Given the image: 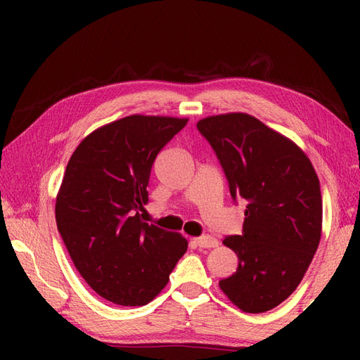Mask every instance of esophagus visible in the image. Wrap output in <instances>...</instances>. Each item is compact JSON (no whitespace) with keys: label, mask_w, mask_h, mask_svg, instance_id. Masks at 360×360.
Here are the masks:
<instances>
[{"label":"esophagus","mask_w":360,"mask_h":360,"mask_svg":"<svg viewBox=\"0 0 360 360\" xmlns=\"http://www.w3.org/2000/svg\"><path fill=\"white\" fill-rule=\"evenodd\" d=\"M193 243L198 248H204V249H210V248L218 246V240L213 238V236H210V235H204V236H200V238H195Z\"/></svg>","instance_id":"obj_1"}]
</instances>
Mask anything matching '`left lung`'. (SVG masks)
Returning a JSON list of instances; mask_svg holds the SVG:
<instances>
[{
    "mask_svg": "<svg viewBox=\"0 0 360 360\" xmlns=\"http://www.w3.org/2000/svg\"><path fill=\"white\" fill-rule=\"evenodd\" d=\"M233 201H248L241 235L224 238L238 267L219 288L244 312H266L294 292L322 235V193L308 156L244 112L201 119Z\"/></svg>",
    "mask_w": 360,
    "mask_h": 360,
    "instance_id": "1",
    "label": "left lung"
}]
</instances>
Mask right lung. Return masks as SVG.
Wrapping results in <instances>:
<instances>
[{
  "label": "right lung",
  "instance_id": "obj_1",
  "mask_svg": "<svg viewBox=\"0 0 360 360\" xmlns=\"http://www.w3.org/2000/svg\"><path fill=\"white\" fill-rule=\"evenodd\" d=\"M188 119L134 114L97 128L68 162L57 229L74 266L105 300L142 307L165 288L187 240L142 221L158 153Z\"/></svg>",
  "mask_w": 360,
  "mask_h": 360
}]
</instances>
